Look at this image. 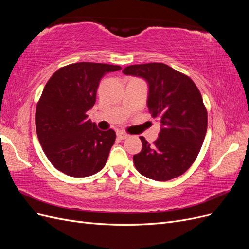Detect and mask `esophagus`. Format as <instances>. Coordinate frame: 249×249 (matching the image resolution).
<instances>
[{"label":"esophagus","instance_id":"34e87169","mask_svg":"<svg viewBox=\"0 0 249 249\" xmlns=\"http://www.w3.org/2000/svg\"><path fill=\"white\" fill-rule=\"evenodd\" d=\"M116 135H117V138L120 139V140H124V139L129 137V135L125 134L124 132H120V131H118V132L116 133Z\"/></svg>","mask_w":249,"mask_h":249}]
</instances>
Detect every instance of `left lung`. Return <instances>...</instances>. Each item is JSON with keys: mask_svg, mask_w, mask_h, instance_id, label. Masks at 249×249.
<instances>
[{"mask_svg": "<svg viewBox=\"0 0 249 249\" xmlns=\"http://www.w3.org/2000/svg\"><path fill=\"white\" fill-rule=\"evenodd\" d=\"M123 72L148 83L147 107L161 123L159 138L153 144L140 137L142 149L133 157L135 167L142 176L160 182L182 176L197 158L208 127V113L197 86L164 63L130 65Z\"/></svg>", "mask_w": 249, "mask_h": 249, "instance_id": "obj_1", "label": "left lung"}]
</instances>
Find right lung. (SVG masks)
Returning a JSON list of instances; mask_svg holds the SVG:
<instances>
[{
    "label": "right lung",
    "instance_id": "right-lung-1",
    "mask_svg": "<svg viewBox=\"0 0 249 249\" xmlns=\"http://www.w3.org/2000/svg\"><path fill=\"white\" fill-rule=\"evenodd\" d=\"M118 65L79 62L59 69L50 78L37 103V137L53 166L65 175L84 178L107 162L116 134L101 131L88 119L101 79Z\"/></svg>",
    "mask_w": 249,
    "mask_h": 249
}]
</instances>
